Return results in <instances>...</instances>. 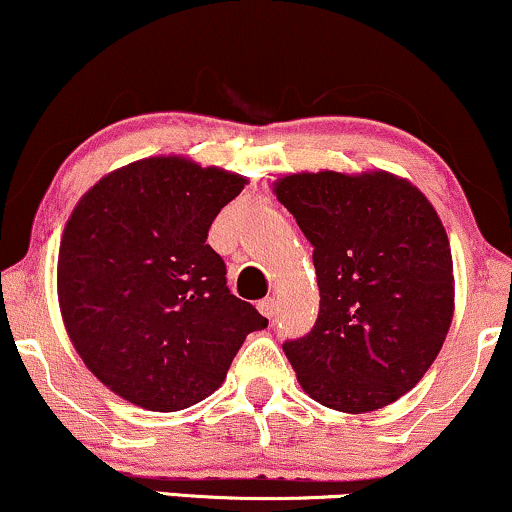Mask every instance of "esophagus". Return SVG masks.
<instances>
[{"instance_id":"obj_1","label":"esophagus","mask_w":512,"mask_h":512,"mask_svg":"<svg viewBox=\"0 0 512 512\" xmlns=\"http://www.w3.org/2000/svg\"><path fill=\"white\" fill-rule=\"evenodd\" d=\"M257 309H260L262 316L271 319V316H274V312H276V304H274V300H271V297H264V300L257 302Z\"/></svg>"}]
</instances>
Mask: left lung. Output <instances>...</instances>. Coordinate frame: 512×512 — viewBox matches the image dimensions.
Returning a JSON list of instances; mask_svg holds the SVG:
<instances>
[{"label": "left lung", "mask_w": 512, "mask_h": 512, "mask_svg": "<svg viewBox=\"0 0 512 512\" xmlns=\"http://www.w3.org/2000/svg\"><path fill=\"white\" fill-rule=\"evenodd\" d=\"M319 283L312 333L283 352L314 401L378 411L418 385L454 319V260L437 210L385 170L295 172L274 181Z\"/></svg>", "instance_id": "8db88e82"}]
</instances>
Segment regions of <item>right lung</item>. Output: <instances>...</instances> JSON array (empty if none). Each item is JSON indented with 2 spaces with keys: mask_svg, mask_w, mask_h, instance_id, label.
Here are the masks:
<instances>
[{
  "mask_svg": "<svg viewBox=\"0 0 512 512\" xmlns=\"http://www.w3.org/2000/svg\"><path fill=\"white\" fill-rule=\"evenodd\" d=\"M248 179L186 155L108 172L70 212L56 267L63 326L84 366L146 411H181L224 383L267 319L226 288L208 229Z\"/></svg>",
  "mask_w": 512,
  "mask_h": 512,
  "instance_id": "obj_1",
  "label": "right lung"
}]
</instances>
